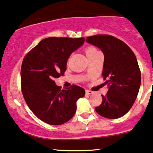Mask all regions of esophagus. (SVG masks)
Masks as SVG:
<instances>
[{
	"label": "esophagus",
	"mask_w": 153,
	"mask_h": 153,
	"mask_svg": "<svg viewBox=\"0 0 153 153\" xmlns=\"http://www.w3.org/2000/svg\"><path fill=\"white\" fill-rule=\"evenodd\" d=\"M86 95H90V94H92L94 93L92 91H90V90H86Z\"/></svg>",
	"instance_id": "esophagus-1"
}]
</instances>
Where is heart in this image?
I'll return each mask as SVG.
<instances>
[{"label":"heart","mask_w":153,"mask_h":153,"mask_svg":"<svg viewBox=\"0 0 153 153\" xmlns=\"http://www.w3.org/2000/svg\"><path fill=\"white\" fill-rule=\"evenodd\" d=\"M98 52V51L97 49H95L94 48H92V47H89V48L86 49V56H89L91 55V54H95Z\"/></svg>","instance_id":"1"}]
</instances>
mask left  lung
I'll list each match as a JSON object with an SVG mask.
<instances>
[{"instance_id": "8db88e82", "label": "left lung", "mask_w": 153, "mask_h": 153, "mask_svg": "<svg viewBox=\"0 0 153 153\" xmlns=\"http://www.w3.org/2000/svg\"><path fill=\"white\" fill-rule=\"evenodd\" d=\"M86 41L104 55L102 75L108 91L101 95L102 103L95 110L106 118H120L133 106L140 89L141 73L135 54L125 42L111 35H94Z\"/></svg>"}]
</instances>
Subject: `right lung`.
<instances>
[{"mask_svg": "<svg viewBox=\"0 0 153 153\" xmlns=\"http://www.w3.org/2000/svg\"><path fill=\"white\" fill-rule=\"evenodd\" d=\"M84 37H48L28 52L22 61V95L33 114L50 125H62L74 116L76 101L85 95L80 86L61 90L54 78L67 70V59L82 46Z\"/></svg>", "mask_w": 153, "mask_h": 153, "instance_id": "obj_1", "label": "right lung"}]
</instances>
